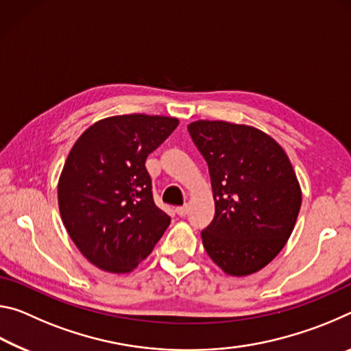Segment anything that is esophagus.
<instances>
[{
    "instance_id": "34e87169",
    "label": "esophagus",
    "mask_w": 351,
    "mask_h": 351,
    "mask_svg": "<svg viewBox=\"0 0 351 351\" xmlns=\"http://www.w3.org/2000/svg\"><path fill=\"white\" fill-rule=\"evenodd\" d=\"M178 215L180 217H186L187 215V206H182V207H176V210H175Z\"/></svg>"
}]
</instances>
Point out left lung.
Wrapping results in <instances>:
<instances>
[{
	"mask_svg": "<svg viewBox=\"0 0 351 351\" xmlns=\"http://www.w3.org/2000/svg\"><path fill=\"white\" fill-rule=\"evenodd\" d=\"M206 159L215 201L201 232L206 252L229 276L265 268L287 245L302 204L287 153L260 130L224 121L187 127Z\"/></svg>",
	"mask_w": 351,
	"mask_h": 351,
	"instance_id": "left-lung-1",
	"label": "left lung"
}]
</instances>
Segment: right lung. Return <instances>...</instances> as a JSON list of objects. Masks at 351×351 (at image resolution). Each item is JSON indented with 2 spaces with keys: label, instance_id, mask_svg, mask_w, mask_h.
I'll return each mask as SVG.
<instances>
[{
  "label": "right lung",
  "instance_id": "obj_1",
  "mask_svg": "<svg viewBox=\"0 0 351 351\" xmlns=\"http://www.w3.org/2000/svg\"><path fill=\"white\" fill-rule=\"evenodd\" d=\"M178 119H102L71 148L58 180V209L71 240L97 268L125 274L148 257L170 224L154 204L147 156Z\"/></svg>",
  "mask_w": 351,
  "mask_h": 351
}]
</instances>
